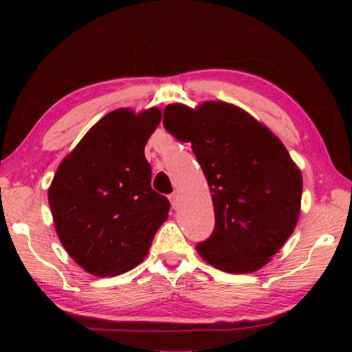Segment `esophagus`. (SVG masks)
I'll return each mask as SVG.
<instances>
[{"label": "esophagus", "mask_w": 352, "mask_h": 352, "mask_svg": "<svg viewBox=\"0 0 352 352\" xmlns=\"http://www.w3.org/2000/svg\"><path fill=\"white\" fill-rule=\"evenodd\" d=\"M170 201H171V206H173V210H177V206H179V195L176 194H171L170 195Z\"/></svg>", "instance_id": "esophagus-1"}]
</instances>
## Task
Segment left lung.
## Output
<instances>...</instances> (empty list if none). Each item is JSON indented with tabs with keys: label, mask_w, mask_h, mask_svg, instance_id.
<instances>
[{
	"label": "left lung",
	"mask_w": 352,
	"mask_h": 352,
	"mask_svg": "<svg viewBox=\"0 0 352 352\" xmlns=\"http://www.w3.org/2000/svg\"><path fill=\"white\" fill-rule=\"evenodd\" d=\"M163 126L190 142L208 181L214 229L197 252L230 274L261 269L298 223L302 177L276 134L232 104H170Z\"/></svg>",
	"instance_id": "left-lung-1"
}]
</instances>
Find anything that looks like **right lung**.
Wrapping results in <instances>:
<instances>
[{
    "label": "right lung",
    "mask_w": 352,
    "mask_h": 352,
    "mask_svg": "<svg viewBox=\"0 0 352 352\" xmlns=\"http://www.w3.org/2000/svg\"><path fill=\"white\" fill-rule=\"evenodd\" d=\"M160 120L157 107L113 110L57 168L47 192L57 237L93 276L112 277L138 266L168 218L170 201L152 189L144 155Z\"/></svg>",
    "instance_id": "add662e5"
}]
</instances>
